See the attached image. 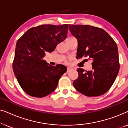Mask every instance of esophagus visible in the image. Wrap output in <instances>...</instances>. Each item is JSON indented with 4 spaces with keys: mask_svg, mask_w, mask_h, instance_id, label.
Wrapping results in <instances>:
<instances>
[{
    "mask_svg": "<svg viewBox=\"0 0 128 128\" xmlns=\"http://www.w3.org/2000/svg\"><path fill=\"white\" fill-rule=\"evenodd\" d=\"M72 69V68H70V67H68V68H67V72H69Z\"/></svg>",
    "mask_w": 128,
    "mask_h": 128,
    "instance_id": "1",
    "label": "esophagus"
}]
</instances>
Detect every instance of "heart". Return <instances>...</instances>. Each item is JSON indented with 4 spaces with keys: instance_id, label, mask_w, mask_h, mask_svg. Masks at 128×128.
Listing matches in <instances>:
<instances>
[{
    "instance_id": "b5f03b06",
    "label": "heart",
    "mask_w": 128,
    "mask_h": 128,
    "mask_svg": "<svg viewBox=\"0 0 128 128\" xmlns=\"http://www.w3.org/2000/svg\"><path fill=\"white\" fill-rule=\"evenodd\" d=\"M73 38V37H69V38H67V40H68V39H70V38Z\"/></svg>"
}]
</instances>
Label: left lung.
Instances as JSON below:
<instances>
[{
	"instance_id": "left-lung-1",
	"label": "left lung",
	"mask_w": 128,
	"mask_h": 128,
	"mask_svg": "<svg viewBox=\"0 0 128 128\" xmlns=\"http://www.w3.org/2000/svg\"><path fill=\"white\" fill-rule=\"evenodd\" d=\"M71 34L78 40V59H92V70L78 68L73 82L77 91L87 97L101 96L114 83L120 70L118 50L112 38L104 30L88 25L69 24Z\"/></svg>"
}]
</instances>
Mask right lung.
<instances>
[{
  "mask_svg": "<svg viewBox=\"0 0 128 128\" xmlns=\"http://www.w3.org/2000/svg\"><path fill=\"white\" fill-rule=\"evenodd\" d=\"M68 31V24H45L29 29L18 40L13 69L19 84L27 94L44 97L57 87L67 68L62 64L52 66L43 58L66 39Z\"/></svg>",
  "mask_w": 128,
  "mask_h": 128,
  "instance_id": "1",
  "label": "right lung"
}]
</instances>
